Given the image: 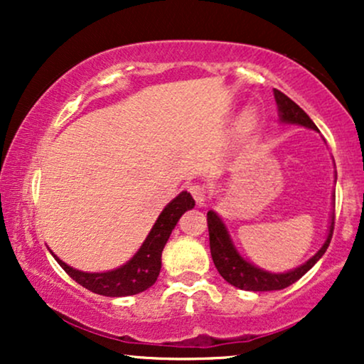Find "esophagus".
I'll return each instance as SVG.
<instances>
[{
	"label": "esophagus",
	"instance_id": "1",
	"mask_svg": "<svg viewBox=\"0 0 364 364\" xmlns=\"http://www.w3.org/2000/svg\"><path fill=\"white\" fill-rule=\"evenodd\" d=\"M188 191H190L191 196L195 198V202L198 203V205H202L203 202H205L207 198V186L202 185V183H191L190 186H188Z\"/></svg>",
	"mask_w": 364,
	"mask_h": 364
}]
</instances>
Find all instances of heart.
<instances>
[{"label": "heart", "mask_w": 364, "mask_h": 364, "mask_svg": "<svg viewBox=\"0 0 364 364\" xmlns=\"http://www.w3.org/2000/svg\"><path fill=\"white\" fill-rule=\"evenodd\" d=\"M255 121V112L253 111H248L245 114V124H252Z\"/></svg>", "instance_id": "b5f03b06"}]
</instances>
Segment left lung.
<instances>
[{"instance_id":"left-lung-1","label":"left lung","mask_w":364,"mask_h":364,"mask_svg":"<svg viewBox=\"0 0 364 364\" xmlns=\"http://www.w3.org/2000/svg\"><path fill=\"white\" fill-rule=\"evenodd\" d=\"M275 101H277L279 112H281V119L287 121V123H296L301 124V127L318 129L316 124L310 119V116L304 112L301 107L298 106L294 101H291L286 94H282L281 90L275 89ZM207 225H208V240H210V255L212 260H214L215 269L219 270V274L232 286L240 287L245 291H279L284 287L291 286L292 282H296L298 279H301L308 270L320 260L321 255L327 252L330 240L333 235V219L332 225H330V231L323 246L320 248V252L315 257L310 258L306 263H303L298 269L291 270L287 274H270L265 270L258 269V267L252 265L243 258L240 257V253L236 252L235 246H232L231 240H229L228 231H225V225L223 220L219 219V215L215 212H207Z\"/></svg>"}]
</instances>
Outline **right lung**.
<instances>
[{
  "label": "right lung",
  "mask_w": 364,
  "mask_h": 364,
  "mask_svg": "<svg viewBox=\"0 0 364 364\" xmlns=\"http://www.w3.org/2000/svg\"><path fill=\"white\" fill-rule=\"evenodd\" d=\"M195 207V200L188 191L179 193L168 207L162 210L159 219L154 224L152 231L149 232L147 240L144 241L141 248L136 252L135 257L129 260L127 265L119 269L111 270V272L102 274H87L75 270L66 265L60 258L56 262L60 263L61 269L65 270L75 282L85 287L95 294L109 296V298H119V296H132L149 289L154 282L157 281L159 272H161V257L162 250L168 243L171 232L174 225L178 224L179 217L186 210Z\"/></svg>",
  "instance_id": "right-lung-1"
}]
</instances>
